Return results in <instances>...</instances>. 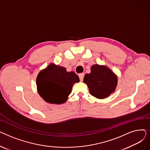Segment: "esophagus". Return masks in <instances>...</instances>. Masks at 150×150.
<instances>
[{
    "label": "esophagus",
    "mask_w": 150,
    "mask_h": 150,
    "mask_svg": "<svg viewBox=\"0 0 150 150\" xmlns=\"http://www.w3.org/2000/svg\"><path fill=\"white\" fill-rule=\"evenodd\" d=\"M84 73H81V74H79L80 80V81H83V78H84Z\"/></svg>",
    "instance_id": "1"
}]
</instances>
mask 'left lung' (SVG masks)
I'll return each mask as SVG.
<instances>
[{
	"label": "left lung",
	"instance_id": "left-lung-1",
	"mask_svg": "<svg viewBox=\"0 0 150 150\" xmlns=\"http://www.w3.org/2000/svg\"><path fill=\"white\" fill-rule=\"evenodd\" d=\"M83 81L88 85L92 96L98 99H104L115 91L118 78L107 66L93 64L91 66V73L84 75Z\"/></svg>",
	"mask_w": 150,
	"mask_h": 150
}]
</instances>
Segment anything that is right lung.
<instances>
[{
    "label": "right lung",
    "mask_w": 150,
    "mask_h": 150,
    "mask_svg": "<svg viewBox=\"0 0 150 150\" xmlns=\"http://www.w3.org/2000/svg\"><path fill=\"white\" fill-rule=\"evenodd\" d=\"M79 81L73 71L68 72L65 67L50 63L37 76V91L47 103L60 105L67 101L73 85Z\"/></svg>",
    "instance_id": "1"
}]
</instances>
